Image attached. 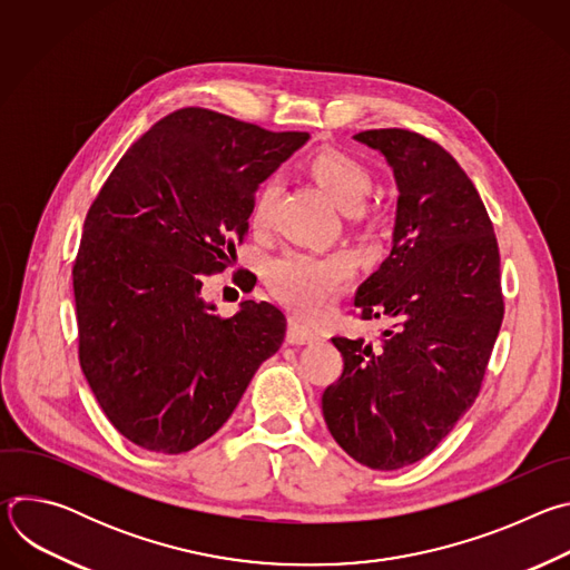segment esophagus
Here are the masks:
<instances>
[{"instance_id": "esophagus-1", "label": "esophagus", "mask_w": 570, "mask_h": 570, "mask_svg": "<svg viewBox=\"0 0 570 570\" xmlns=\"http://www.w3.org/2000/svg\"><path fill=\"white\" fill-rule=\"evenodd\" d=\"M286 341L291 345H306L315 341V332L308 327L306 322H302L299 317H291L288 320V330H286Z\"/></svg>"}]
</instances>
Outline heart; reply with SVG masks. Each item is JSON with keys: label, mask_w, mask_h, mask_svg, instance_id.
<instances>
[{"label": "heart", "mask_w": 570, "mask_h": 570, "mask_svg": "<svg viewBox=\"0 0 570 570\" xmlns=\"http://www.w3.org/2000/svg\"><path fill=\"white\" fill-rule=\"evenodd\" d=\"M306 169L313 180L324 189L341 209H356L372 189V174L363 161L343 150H320L308 161ZM277 187L266 180L255 191L250 205V225L266 229L273 218ZM352 275V259L347 255H315L306 250H288L268 266L271 291L291 308L315 315L327 308L338 291Z\"/></svg>", "instance_id": "1"}]
</instances>
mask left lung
Here are the masks:
<instances>
[{
  "label": "left lung",
  "mask_w": 570,
  "mask_h": 570,
  "mask_svg": "<svg viewBox=\"0 0 570 570\" xmlns=\"http://www.w3.org/2000/svg\"><path fill=\"white\" fill-rule=\"evenodd\" d=\"M399 187L390 257L356 291L361 320L385 317L379 343L332 338L343 372L322 392L334 440L392 471L426 458L475 401L505 304L494 225L449 150L403 128L363 130Z\"/></svg>",
  "instance_id": "8db88e82"
}]
</instances>
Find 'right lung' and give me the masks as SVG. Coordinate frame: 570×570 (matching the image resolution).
Segmentation results:
<instances>
[{
	"mask_svg": "<svg viewBox=\"0 0 570 570\" xmlns=\"http://www.w3.org/2000/svg\"><path fill=\"white\" fill-rule=\"evenodd\" d=\"M306 139L180 108L124 153L92 200L71 266L78 361L132 444L185 453L212 438L284 343L277 306L246 299L220 317L200 275L232 264L259 183Z\"/></svg>",
	"mask_w": 570,
	"mask_h": 570,
	"instance_id": "1",
	"label": "right lung"
}]
</instances>
